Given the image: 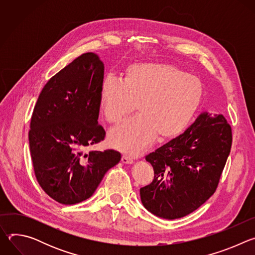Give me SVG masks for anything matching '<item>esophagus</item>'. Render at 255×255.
I'll return each mask as SVG.
<instances>
[{
  "mask_svg": "<svg viewBox=\"0 0 255 255\" xmlns=\"http://www.w3.org/2000/svg\"><path fill=\"white\" fill-rule=\"evenodd\" d=\"M121 161H122L123 163H126V164H131V163H133V159H132L131 157L127 156V155H123L122 158H121Z\"/></svg>",
  "mask_w": 255,
  "mask_h": 255,
  "instance_id": "1",
  "label": "esophagus"
}]
</instances>
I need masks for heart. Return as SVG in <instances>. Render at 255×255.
Listing matches in <instances>:
<instances>
[{"label":"heart","instance_id":"obj_1","mask_svg":"<svg viewBox=\"0 0 255 255\" xmlns=\"http://www.w3.org/2000/svg\"><path fill=\"white\" fill-rule=\"evenodd\" d=\"M201 81L163 63L130 65L124 81L108 76L102 83L100 105L106 120L120 123L138 105L139 115L109 134L111 146L139 155L155 141L177 136L189 125L201 103Z\"/></svg>","mask_w":255,"mask_h":255}]
</instances>
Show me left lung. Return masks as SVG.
Returning a JSON list of instances; mask_svg holds the SVG:
<instances>
[{"mask_svg":"<svg viewBox=\"0 0 255 255\" xmlns=\"http://www.w3.org/2000/svg\"><path fill=\"white\" fill-rule=\"evenodd\" d=\"M231 145L224 116L201 114L183 134L145 156L154 178L140 189L143 206L168 220L197 210L216 192Z\"/></svg>","mask_w":255,"mask_h":255,"instance_id":"1","label":"left lung"}]
</instances>
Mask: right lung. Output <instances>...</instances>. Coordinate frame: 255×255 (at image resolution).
<instances>
[{
    "label": "right lung",
    "mask_w": 255,
    "mask_h": 255,
    "mask_svg": "<svg viewBox=\"0 0 255 255\" xmlns=\"http://www.w3.org/2000/svg\"><path fill=\"white\" fill-rule=\"evenodd\" d=\"M104 63L93 52L70 62L42 89L30 122L29 146L36 179L63 205L81 203L95 193L120 152L84 151L105 139L98 123Z\"/></svg>",
    "instance_id": "1"
}]
</instances>
